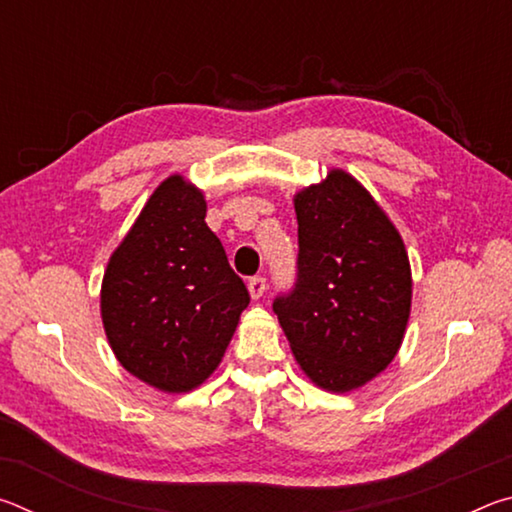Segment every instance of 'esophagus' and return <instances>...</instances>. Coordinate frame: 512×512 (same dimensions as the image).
I'll return each instance as SVG.
<instances>
[{
  "label": "esophagus",
  "instance_id": "esophagus-1",
  "mask_svg": "<svg viewBox=\"0 0 512 512\" xmlns=\"http://www.w3.org/2000/svg\"><path fill=\"white\" fill-rule=\"evenodd\" d=\"M248 291H250V296H253L255 300H259L266 293V277H262V275H255V277H250L248 280Z\"/></svg>",
  "mask_w": 512,
  "mask_h": 512
}]
</instances>
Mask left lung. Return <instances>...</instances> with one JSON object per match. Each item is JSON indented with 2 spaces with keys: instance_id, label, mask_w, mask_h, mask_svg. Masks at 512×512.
Returning a JSON list of instances; mask_svg holds the SVG:
<instances>
[{
  "instance_id": "8db88e82",
  "label": "left lung",
  "mask_w": 512,
  "mask_h": 512,
  "mask_svg": "<svg viewBox=\"0 0 512 512\" xmlns=\"http://www.w3.org/2000/svg\"><path fill=\"white\" fill-rule=\"evenodd\" d=\"M293 205L298 277L273 311L305 375L348 393L400 350L411 314L409 255L375 198L341 169L298 192Z\"/></svg>"
}]
</instances>
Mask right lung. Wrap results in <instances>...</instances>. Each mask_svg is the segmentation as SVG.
<instances>
[{"instance_id":"add662e5","label":"right lung","mask_w":512,"mask_h":512,"mask_svg":"<svg viewBox=\"0 0 512 512\" xmlns=\"http://www.w3.org/2000/svg\"><path fill=\"white\" fill-rule=\"evenodd\" d=\"M205 212L201 189L169 176L103 275L101 318L112 352L164 393H187L212 375L250 302Z\"/></svg>"}]
</instances>
